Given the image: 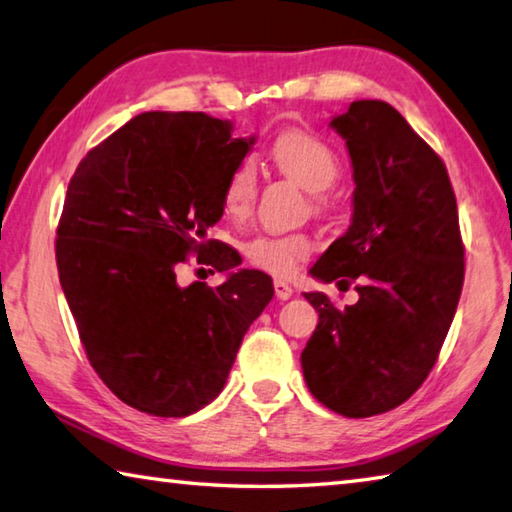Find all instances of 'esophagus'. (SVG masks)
Here are the masks:
<instances>
[{"mask_svg":"<svg viewBox=\"0 0 512 512\" xmlns=\"http://www.w3.org/2000/svg\"><path fill=\"white\" fill-rule=\"evenodd\" d=\"M274 292H276V299L281 301H288L294 294V290L285 281H274Z\"/></svg>","mask_w":512,"mask_h":512,"instance_id":"34e87169","label":"esophagus"}]
</instances>
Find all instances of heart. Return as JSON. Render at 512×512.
<instances>
[{
  "instance_id": "obj_1",
  "label": "heart",
  "mask_w": 512,
  "mask_h": 512,
  "mask_svg": "<svg viewBox=\"0 0 512 512\" xmlns=\"http://www.w3.org/2000/svg\"><path fill=\"white\" fill-rule=\"evenodd\" d=\"M272 161L310 193H324L326 188L333 186L339 177V168H342L330 143L303 130L281 134L272 146ZM256 188L258 177L254 161H240L222 188V204L227 213L236 215V218L249 213L251 204L256 200ZM312 247L315 245L306 233L267 231L247 240L242 251H245L247 261L258 270L285 279V276L297 272L299 263L312 254Z\"/></svg>"
}]
</instances>
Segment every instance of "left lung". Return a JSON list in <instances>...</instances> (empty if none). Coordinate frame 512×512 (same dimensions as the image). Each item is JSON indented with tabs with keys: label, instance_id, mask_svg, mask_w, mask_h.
Masks as SVG:
<instances>
[{
	"label": "left lung",
	"instance_id": "left-lung-1",
	"mask_svg": "<svg viewBox=\"0 0 512 512\" xmlns=\"http://www.w3.org/2000/svg\"><path fill=\"white\" fill-rule=\"evenodd\" d=\"M330 128L351 155L353 222L310 274L357 281L360 299L339 310L324 292L306 294L319 324L301 366L321 405L369 418L409 400L434 369L459 306L463 240L443 159L396 107L355 101Z\"/></svg>",
	"mask_w": 512,
	"mask_h": 512
}]
</instances>
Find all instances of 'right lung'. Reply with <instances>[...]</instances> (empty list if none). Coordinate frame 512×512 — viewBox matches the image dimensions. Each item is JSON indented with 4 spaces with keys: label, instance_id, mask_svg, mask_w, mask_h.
I'll use <instances>...</instances> for the list:
<instances>
[{
    "label": "right lung",
    "instance_id": "1",
    "mask_svg": "<svg viewBox=\"0 0 512 512\" xmlns=\"http://www.w3.org/2000/svg\"><path fill=\"white\" fill-rule=\"evenodd\" d=\"M204 112H143L98 143L71 177L56 263L80 342L125 405L182 418L222 391L242 337L274 297L272 279L236 270V249L206 240L222 188L254 137ZM191 253L230 279L176 281Z\"/></svg>",
    "mask_w": 512,
    "mask_h": 512
}]
</instances>
